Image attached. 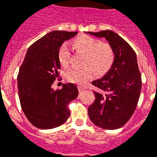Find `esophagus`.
Returning <instances> with one entry per match:
<instances>
[{"label": "esophagus", "instance_id": "obj_1", "mask_svg": "<svg viewBox=\"0 0 157 157\" xmlns=\"http://www.w3.org/2000/svg\"><path fill=\"white\" fill-rule=\"evenodd\" d=\"M78 87V90H79V92L80 93H81V92H83L85 90H86V87L85 86H77Z\"/></svg>", "mask_w": 157, "mask_h": 157}]
</instances>
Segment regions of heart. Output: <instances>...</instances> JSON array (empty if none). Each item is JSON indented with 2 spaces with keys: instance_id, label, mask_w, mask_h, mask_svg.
Returning <instances> with one entry per match:
<instances>
[{
  "instance_id": "obj_1",
  "label": "heart",
  "mask_w": 157,
  "mask_h": 157,
  "mask_svg": "<svg viewBox=\"0 0 157 157\" xmlns=\"http://www.w3.org/2000/svg\"><path fill=\"white\" fill-rule=\"evenodd\" d=\"M71 46L78 52L85 54L82 69L71 68L66 72V77L72 83L85 85L96 76H103L109 71L114 60V53L107 44L100 43L89 36H81L71 41ZM58 59L62 67H67L70 61V52L66 45L59 48Z\"/></svg>"
}]
</instances>
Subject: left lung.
<instances>
[{
	"label": "left lung",
	"mask_w": 157,
	"mask_h": 157,
	"mask_svg": "<svg viewBox=\"0 0 157 157\" xmlns=\"http://www.w3.org/2000/svg\"><path fill=\"white\" fill-rule=\"evenodd\" d=\"M87 33L104 37L114 53L111 68L102 78L94 81L95 100L88 108L90 119L105 129L122 127L134 113L142 88L137 56L132 47L117 33L110 30Z\"/></svg>",
	"instance_id": "8db88e82"
}]
</instances>
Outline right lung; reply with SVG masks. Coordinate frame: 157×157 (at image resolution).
I'll list each match as a JSON object with an SVG mask.
<instances>
[{
  "label": "right lung",
  "mask_w": 157,
  "mask_h": 157,
  "mask_svg": "<svg viewBox=\"0 0 157 157\" xmlns=\"http://www.w3.org/2000/svg\"><path fill=\"white\" fill-rule=\"evenodd\" d=\"M76 34L65 31L47 33L28 48L19 69L17 81L21 107L38 129H54L63 124L70 116L67 105L78 95L72 83L63 84L59 90L51 87L60 69L59 48Z\"/></svg>",
  "instance_id": "1"
}]
</instances>
